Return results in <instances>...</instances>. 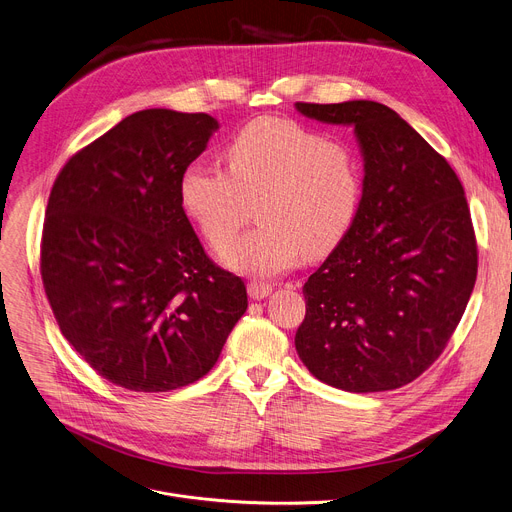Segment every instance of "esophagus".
<instances>
[{
    "label": "esophagus",
    "mask_w": 512,
    "mask_h": 512,
    "mask_svg": "<svg viewBox=\"0 0 512 512\" xmlns=\"http://www.w3.org/2000/svg\"><path fill=\"white\" fill-rule=\"evenodd\" d=\"M247 290H249V296H251L253 300H261V298H265V296L271 294V290H274V284L253 280V282H249Z\"/></svg>",
    "instance_id": "34e87169"
}]
</instances>
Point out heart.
I'll return each instance as SVG.
<instances>
[{
  "instance_id": "heart-1",
  "label": "heart",
  "mask_w": 512,
  "mask_h": 512,
  "mask_svg": "<svg viewBox=\"0 0 512 512\" xmlns=\"http://www.w3.org/2000/svg\"><path fill=\"white\" fill-rule=\"evenodd\" d=\"M183 212L212 249L228 247L257 201L261 226L222 259L251 276H278L306 255H329L348 236L362 201L354 148L290 119L261 117L226 148V168L195 160L179 179Z\"/></svg>"
}]
</instances>
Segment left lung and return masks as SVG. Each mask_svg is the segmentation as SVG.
Listing matches in <instances>:
<instances>
[{
  "label": "left lung",
  "mask_w": 512,
  "mask_h": 512,
  "mask_svg": "<svg viewBox=\"0 0 512 512\" xmlns=\"http://www.w3.org/2000/svg\"><path fill=\"white\" fill-rule=\"evenodd\" d=\"M296 109L354 125L366 170L348 236L302 286L296 352L313 377L337 389L403 387L447 348L478 278L463 185L381 102H296Z\"/></svg>",
  "instance_id": "obj_1"
}]
</instances>
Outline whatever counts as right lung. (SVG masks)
<instances>
[{"label": "right lung", "instance_id": "1", "mask_svg": "<svg viewBox=\"0 0 512 512\" xmlns=\"http://www.w3.org/2000/svg\"><path fill=\"white\" fill-rule=\"evenodd\" d=\"M206 113L146 109L78 150L53 183L41 278L63 337L129 391L199 381L247 311L245 282L203 251L179 179L208 146Z\"/></svg>", "mask_w": 512, "mask_h": 512}]
</instances>
